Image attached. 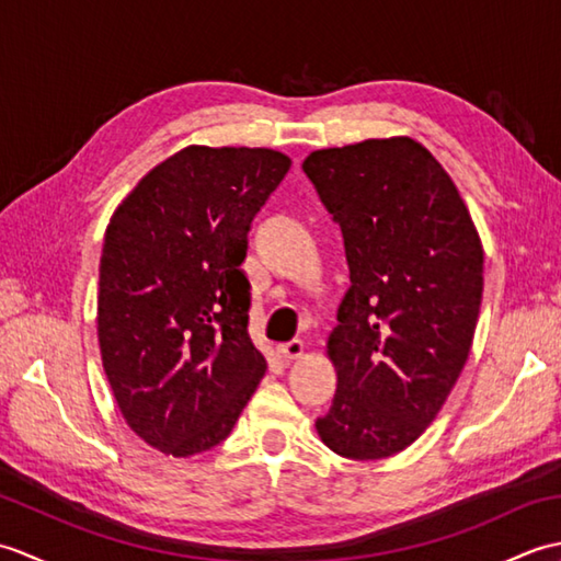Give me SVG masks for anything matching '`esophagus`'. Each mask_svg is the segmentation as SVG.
Segmentation results:
<instances>
[{"mask_svg":"<svg viewBox=\"0 0 561 561\" xmlns=\"http://www.w3.org/2000/svg\"><path fill=\"white\" fill-rule=\"evenodd\" d=\"M304 352H306V342L304 340L284 342V344H279V347H277V354L282 356V359H287V362L299 359V356H304Z\"/></svg>","mask_w":561,"mask_h":561,"instance_id":"obj_1","label":"esophagus"}]
</instances>
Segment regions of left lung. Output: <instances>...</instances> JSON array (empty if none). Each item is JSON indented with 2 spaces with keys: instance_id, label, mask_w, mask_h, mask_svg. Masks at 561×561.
<instances>
[{
  "instance_id": "left-lung-1",
  "label": "left lung",
  "mask_w": 561,
  "mask_h": 561,
  "mask_svg": "<svg viewBox=\"0 0 561 561\" xmlns=\"http://www.w3.org/2000/svg\"><path fill=\"white\" fill-rule=\"evenodd\" d=\"M304 171L340 224L352 279L328 337L337 392L318 436L342 458L396 456L436 420L468 362L480 233L444 165L412 137L318 149Z\"/></svg>"
}]
</instances>
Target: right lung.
<instances>
[{"label":"right lung","mask_w":561,"mask_h":561,"mask_svg":"<svg viewBox=\"0 0 561 561\" xmlns=\"http://www.w3.org/2000/svg\"><path fill=\"white\" fill-rule=\"evenodd\" d=\"M291 159L185 147L141 178L105 229L99 344L129 428L190 458L231 434L265 376L248 335V231Z\"/></svg>","instance_id":"obj_1"}]
</instances>
